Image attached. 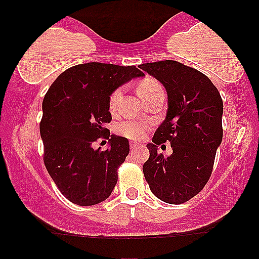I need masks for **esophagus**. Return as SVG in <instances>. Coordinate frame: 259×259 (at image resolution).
<instances>
[{
	"label": "esophagus",
	"instance_id": "34e87169",
	"mask_svg": "<svg viewBox=\"0 0 259 259\" xmlns=\"http://www.w3.org/2000/svg\"><path fill=\"white\" fill-rule=\"evenodd\" d=\"M138 147H140L139 144H135V142H130V150L135 151Z\"/></svg>",
	"mask_w": 259,
	"mask_h": 259
}]
</instances>
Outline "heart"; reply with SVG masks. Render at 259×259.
<instances>
[{"mask_svg": "<svg viewBox=\"0 0 259 259\" xmlns=\"http://www.w3.org/2000/svg\"><path fill=\"white\" fill-rule=\"evenodd\" d=\"M158 89L162 88H160V85L156 81V80L145 79L138 85V94L139 96L144 100L145 97L148 96L150 94H152L153 91L158 90ZM121 92H123V90H121V89H118V90H115L112 94L111 99H109V108H111V111H114L115 107H117L118 101H119L121 96ZM148 127H150V123H147V121L127 120L120 123L119 125L117 126V130L120 135L124 136V138L138 141V140H141L144 138L145 133H146Z\"/></svg>", "mask_w": 259, "mask_h": 259, "instance_id": "heart-1", "label": "heart"}]
</instances>
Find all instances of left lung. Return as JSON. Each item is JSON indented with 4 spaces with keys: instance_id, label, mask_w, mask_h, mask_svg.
Returning a JSON list of instances; mask_svg holds the SVG:
<instances>
[{
    "instance_id": "8db88e82",
    "label": "left lung",
    "mask_w": 259,
    "mask_h": 259,
    "mask_svg": "<svg viewBox=\"0 0 259 259\" xmlns=\"http://www.w3.org/2000/svg\"><path fill=\"white\" fill-rule=\"evenodd\" d=\"M164 86L168 96L165 119L147 144L150 158L145 179L152 194L170 204L189 201L206 185L223 140V101L204 74L175 61L140 65ZM170 142L174 153L164 156L158 146Z\"/></svg>"
}]
</instances>
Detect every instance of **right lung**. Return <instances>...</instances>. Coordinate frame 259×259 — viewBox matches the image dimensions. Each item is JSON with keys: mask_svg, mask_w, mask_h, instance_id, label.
<instances>
[{"mask_svg": "<svg viewBox=\"0 0 259 259\" xmlns=\"http://www.w3.org/2000/svg\"><path fill=\"white\" fill-rule=\"evenodd\" d=\"M145 74L135 65L78 64L63 72L42 102L40 134L44 162L59 191L78 206L107 200L118 180L117 169L129 154L126 138L111 135V95ZM101 136L111 137L109 147L93 148Z\"/></svg>", "mask_w": 259, "mask_h": 259, "instance_id": "1", "label": "right lung"}]
</instances>
